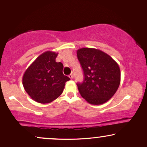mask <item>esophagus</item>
Listing matches in <instances>:
<instances>
[{"mask_svg":"<svg viewBox=\"0 0 147 147\" xmlns=\"http://www.w3.org/2000/svg\"><path fill=\"white\" fill-rule=\"evenodd\" d=\"M68 77H70V78L72 79V77H73V75H72V74L71 73V74H70V75H69V76H68Z\"/></svg>","mask_w":147,"mask_h":147,"instance_id":"34e87169","label":"esophagus"}]
</instances>
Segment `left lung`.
<instances>
[{
  "label": "left lung",
  "instance_id": "8db88e82",
  "mask_svg": "<svg viewBox=\"0 0 147 147\" xmlns=\"http://www.w3.org/2000/svg\"><path fill=\"white\" fill-rule=\"evenodd\" d=\"M77 55L84 73L83 83L77 84L80 95L92 105L108 102L120 84L118 63L99 49L82 48L77 50Z\"/></svg>",
  "mask_w": 147,
  "mask_h": 147
}]
</instances>
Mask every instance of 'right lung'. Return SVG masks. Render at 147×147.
<instances>
[{
  "label": "right lung",
  "instance_id": "add662e5",
  "mask_svg": "<svg viewBox=\"0 0 147 147\" xmlns=\"http://www.w3.org/2000/svg\"><path fill=\"white\" fill-rule=\"evenodd\" d=\"M58 53L46 51L40 55L26 69L23 76L25 90L35 102L48 104L63 92L65 82L70 80L63 75V65L57 62Z\"/></svg>",
  "mask_w": 147,
  "mask_h": 147
}]
</instances>
